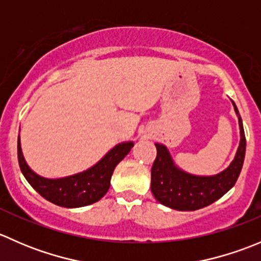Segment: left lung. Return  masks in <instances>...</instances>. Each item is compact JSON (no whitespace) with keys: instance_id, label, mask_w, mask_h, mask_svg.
Segmentation results:
<instances>
[{"instance_id":"1","label":"left lung","mask_w":261,"mask_h":261,"mask_svg":"<svg viewBox=\"0 0 261 261\" xmlns=\"http://www.w3.org/2000/svg\"><path fill=\"white\" fill-rule=\"evenodd\" d=\"M240 127V144L235 158L225 170L215 175H194L177 167L169 150L163 144L156 146V159L151 168V192L159 203L177 211H196L220 199L238 180L243 169L246 139L243 120L232 102Z\"/></svg>"}]
</instances>
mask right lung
<instances>
[{
	"label": "right lung",
	"instance_id": "right-lung-1",
	"mask_svg": "<svg viewBox=\"0 0 261 261\" xmlns=\"http://www.w3.org/2000/svg\"><path fill=\"white\" fill-rule=\"evenodd\" d=\"M133 141L117 144L99 162L84 172L64 178H44L28 165L17 139V156L20 169L30 186L51 203L67 208H78L99 201L107 193L116 165L130 152Z\"/></svg>",
	"mask_w": 261,
	"mask_h": 261
}]
</instances>
